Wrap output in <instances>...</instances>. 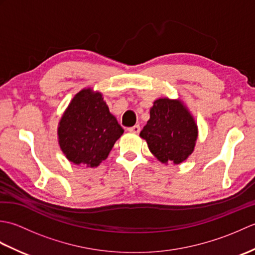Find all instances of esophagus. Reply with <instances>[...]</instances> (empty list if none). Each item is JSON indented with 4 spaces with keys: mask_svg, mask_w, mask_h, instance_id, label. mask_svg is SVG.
I'll return each mask as SVG.
<instances>
[{
    "mask_svg": "<svg viewBox=\"0 0 255 255\" xmlns=\"http://www.w3.org/2000/svg\"><path fill=\"white\" fill-rule=\"evenodd\" d=\"M128 131L131 132V133H139L140 132V126H139V125H134L133 127L128 128Z\"/></svg>",
    "mask_w": 255,
    "mask_h": 255,
    "instance_id": "obj_1",
    "label": "esophagus"
}]
</instances>
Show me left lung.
<instances>
[{"label":"left lung","instance_id":"1","mask_svg":"<svg viewBox=\"0 0 255 255\" xmlns=\"http://www.w3.org/2000/svg\"><path fill=\"white\" fill-rule=\"evenodd\" d=\"M140 137L162 163L180 164L193 153L198 129L181 101L163 97L154 101L150 108V119Z\"/></svg>","mask_w":255,"mask_h":255}]
</instances>
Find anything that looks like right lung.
I'll return each mask as SVG.
<instances>
[{"instance_id": "1", "label": "right lung", "mask_w": 255, "mask_h": 255, "mask_svg": "<svg viewBox=\"0 0 255 255\" xmlns=\"http://www.w3.org/2000/svg\"><path fill=\"white\" fill-rule=\"evenodd\" d=\"M123 132L103 95L89 88L81 90L63 113L58 140L70 162L96 167L107 158Z\"/></svg>"}]
</instances>
